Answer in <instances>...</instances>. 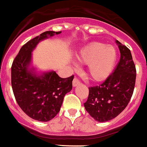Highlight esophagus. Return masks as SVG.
Wrapping results in <instances>:
<instances>
[{
	"mask_svg": "<svg viewBox=\"0 0 147 147\" xmlns=\"http://www.w3.org/2000/svg\"><path fill=\"white\" fill-rule=\"evenodd\" d=\"M81 83V81L78 79V78H75L73 79V82H72V84H73V86H77L78 85H80Z\"/></svg>",
	"mask_w": 147,
	"mask_h": 147,
	"instance_id": "esophagus-1",
	"label": "esophagus"
}]
</instances>
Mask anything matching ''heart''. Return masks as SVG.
I'll list each match as a JSON object with an SVG mask.
<instances>
[{"label": "heart", "instance_id": "1", "mask_svg": "<svg viewBox=\"0 0 147 147\" xmlns=\"http://www.w3.org/2000/svg\"><path fill=\"white\" fill-rule=\"evenodd\" d=\"M82 65H88V74L95 81H103L113 70L117 59L116 49L103 43H93L84 48L78 56Z\"/></svg>", "mask_w": 147, "mask_h": 147}]
</instances>
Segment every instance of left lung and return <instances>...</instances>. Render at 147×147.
Returning <instances> with one entry per match:
<instances>
[{
  "mask_svg": "<svg viewBox=\"0 0 147 147\" xmlns=\"http://www.w3.org/2000/svg\"><path fill=\"white\" fill-rule=\"evenodd\" d=\"M119 45V62L114 72L99 86L88 88L84 103L86 111L98 122L111 120L123 112L131 99L136 83V70L130 50Z\"/></svg>",
  "mask_w": 147,
  "mask_h": 147,
  "instance_id": "left-lung-1",
  "label": "left lung"
}]
</instances>
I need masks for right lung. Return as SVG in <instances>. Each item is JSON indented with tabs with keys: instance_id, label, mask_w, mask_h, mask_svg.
<instances>
[{
	"instance_id": "obj_1",
	"label": "right lung",
	"mask_w": 147,
	"mask_h": 147,
	"mask_svg": "<svg viewBox=\"0 0 147 147\" xmlns=\"http://www.w3.org/2000/svg\"><path fill=\"white\" fill-rule=\"evenodd\" d=\"M61 31H45L24 44L11 65V86L20 108L33 119L47 122L59 113L64 97L72 88L74 76L61 78L55 71L37 76L28 69L31 51L39 41Z\"/></svg>"
}]
</instances>
